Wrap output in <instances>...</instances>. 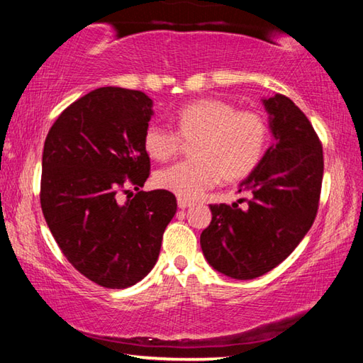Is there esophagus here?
Returning <instances> with one entry per match:
<instances>
[{
	"instance_id": "obj_1",
	"label": "esophagus",
	"mask_w": 363,
	"mask_h": 363,
	"mask_svg": "<svg viewBox=\"0 0 363 363\" xmlns=\"http://www.w3.org/2000/svg\"><path fill=\"white\" fill-rule=\"evenodd\" d=\"M192 205H194L192 201H189V200H184V199H177V206H179L181 210H186V208L192 206Z\"/></svg>"
}]
</instances>
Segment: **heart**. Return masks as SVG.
I'll return each instance as SVG.
<instances>
[{
	"mask_svg": "<svg viewBox=\"0 0 363 363\" xmlns=\"http://www.w3.org/2000/svg\"><path fill=\"white\" fill-rule=\"evenodd\" d=\"M176 133L150 125L143 145L152 160L168 162L190 144V160L160 169L155 184L184 200H195L220 177L237 182L253 173L267 145V125L250 110H237L219 99H199L173 116Z\"/></svg>",
	"mask_w": 363,
	"mask_h": 363,
	"instance_id": "obj_1",
	"label": "heart"
}]
</instances>
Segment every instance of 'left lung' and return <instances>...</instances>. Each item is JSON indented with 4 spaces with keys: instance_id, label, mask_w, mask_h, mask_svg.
Here are the masks:
<instances>
[{
    "instance_id": "left-lung-1",
    "label": "left lung",
    "mask_w": 363,
    "mask_h": 363,
    "mask_svg": "<svg viewBox=\"0 0 363 363\" xmlns=\"http://www.w3.org/2000/svg\"><path fill=\"white\" fill-rule=\"evenodd\" d=\"M274 143L238 192L243 208L210 205L201 232L206 261L237 280L261 277L298 247L314 224L323 179V150L307 116L281 94L262 99Z\"/></svg>"
}]
</instances>
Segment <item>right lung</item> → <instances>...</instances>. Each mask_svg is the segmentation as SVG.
Segmentation results:
<instances>
[{
  "label": "right lung",
  "instance_id": "add662e5",
  "mask_svg": "<svg viewBox=\"0 0 363 363\" xmlns=\"http://www.w3.org/2000/svg\"><path fill=\"white\" fill-rule=\"evenodd\" d=\"M152 104L143 91L94 89L59 115L45 140L46 224L72 266L106 288H128L150 272L177 210L168 190L119 201L120 191L144 187L150 174L143 139Z\"/></svg>",
  "mask_w": 363,
  "mask_h": 363
}]
</instances>
